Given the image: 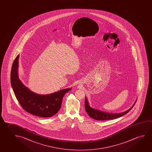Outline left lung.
Returning a JSON list of instances; mask_svg holds the SVG:
<instances>
[{
	"mask_svg": "<svg viewBox=\"0 0 152 152\" xmlns=\"http://www.w3.org/2000/svg\"><path fill=\"white\" fill-rule=\"evenodd\" d=\"M134 103L133 106L131 107L129 110H127L125 112L120 113H110L105 112L101 111L99 110L94 109L93 108L90 106L89 104L88 101L86 97H85V110L89 117L96 120H109V119H114L117 118L119 117L123 116L124 115L126 114L129 113L132 108L134 106L136 102Z\"/></svg>",
	"mask_w": 152,
	"mask_h": 152,
	"instance_id": "8db88e82",
	"label": "left lung"
}]
</instances>
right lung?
I'll return each instance as SVG.
<instances>
[{
	"instance_id": "add662e5",
	"label": "right lung",
	"mask_w": 152,
	"mask_h": 152,
	"mask_svg": "<svg viewBox=\"0 0 152 152\" xmlns=\"http://www.w3.org/2000/svg\"><path fill=\"white\" fill-rule=\"evenodd\" d=\"M19 57L18 55L12 64L10 82L21 107L26 112L39 117H49L56 114L61 108L64 96L72 88L64 89L47 95L38 94L31 91L19 78Z\"/></svg>"
}]
</instances>
